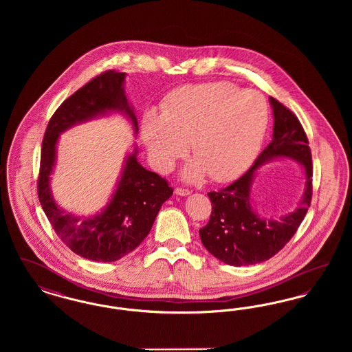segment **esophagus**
Returning <instances> with one entry per match:
<instances>
[{
    "mask_svg": "<svg viewBox=\"0 0 352 352\" xmlns=\"http://www.w3.org/2000/svg\"><path fill=\"white\" fill-rule=\"evenodd\" d=\"M174 192H175L177 195H182V197L190 195V190H187V188H182V187H177V188L174 190Z\"/></svg>",
    "mask_w": 352,
    "mask_h": 352,
    "instance_id": "obj_1",
    "label": "esophagus"
}]
</instances>
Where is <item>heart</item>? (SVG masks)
Masks as SVG:
<instances>
[{
    "instance_id": "b5f03b06",
    "label": "heart",
    "mask_w": 352,
    "mask_h": 352,
    "mask_svg": "<svg viewBox=\"0 0 352 352\" xmlns=\"http://www.w3.org/2000/svg\"><path fill=\"white\" fill-rule=\"evenodd\" d=\"M267 126L268 107L258 92L217 82L171 91L161 112L145 115L142 138L158 170L171 168L190 142L195 160L184 177L199 181L208 174L212 181L224 182L251 164Z\"/></svg>"
}]
</instances>
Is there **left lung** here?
<instances>
[{"instance_id": "left-lung-1", "label": "left lung", "mask_w": 352, "mask_h": 352, "mask_svg": "<svg viewBox=\"0 0 352 352\" xmlns=\"http://www.w3.org/2000/svg\"><path fill=\"white\" fill-rule=\"evenodd\" d=\"M273 108V140L260 153L250 170L234 184L208 192L212 212L199 230L206 250L220 261L253 265L267 261L281 251L297 232L313 195V164L309 140L300 120L284 104L269 98ZM274 157H292L304 166L305 192L299 207L277 221L260 219L251 208L250 184L255 170Z\"/></svg>"}]
</instances>
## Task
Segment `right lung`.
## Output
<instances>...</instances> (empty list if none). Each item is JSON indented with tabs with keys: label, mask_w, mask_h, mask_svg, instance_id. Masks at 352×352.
I'll list each match as a JSON object with an SVG mask.
<instances>
[{
	"label": "right lung",
	"mask_w": 352,
	"mask_h": 352,
	"mask_svg": "<svg viewBox=\"0 0 352 352\" xmlns=\"http://www.w3.org/2000/svg\"><path fill=\"white\" fill-rule=\"evenodd\" d=\"M125 74L105 71L72 94L55 111L46 128L41 151L38 198L54 231L74 253L84 258L111 263L135 250L151 232L155 217L173 195L168 181L137 161V148L128 157L118 188L104 211L92 218H78L60 210L51 195L50 175L59 134L72 125L107 112H124L137 118L124 91Z\"/></svg>",
	"instance_id": "1"
}]
</instances>
